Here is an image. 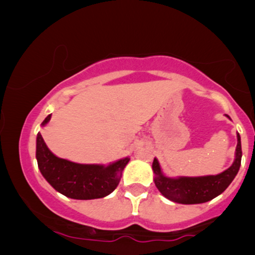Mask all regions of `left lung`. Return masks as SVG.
<instances>
[{
    "label": "left lung",
    "mask_w": 255,
    "mask_h": 255,
    "mask_svg": "<svg viewBox=\"0 0 255 255\" xmlns=\"http://www.w3.org/2000/svg\"><path fill=\"white\" fill-rule=\"evenodd\" d=\"M226 117H229L226 115ZM230 118V117H229ZM237 147L235 161L228 169L217 175L207 176H179L163 175L158 159L153 160L152 169L154 173V183L166 198L180 204H200L211 201L221 195L235 179L242 163V141L237 133Z\"/></svg>",
    "instance_id": "left-lung-1"
}]
</instances>
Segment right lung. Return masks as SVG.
Wrapping results in <instances>:
<instances>
[{"label":"right lung","mask_w":255,"mask_h":255,"mask_svg":"<svg viewBox=\"0 0 255 255\" xmlns=\"http://www.w3.org/2000/svg\"><path fill=\"white\" fill-rule=\"evenodd\" d=\"M51 120V115L45 118L41 127ZM38 167L45 180L58 193L74 200L102 198L113 193L120 183L122 172L130 161L123 158L110 165H85L58 158L45 144L38 132L36 145Z\"/></svg>","instance_id":"add662e5"}]
</instances>
